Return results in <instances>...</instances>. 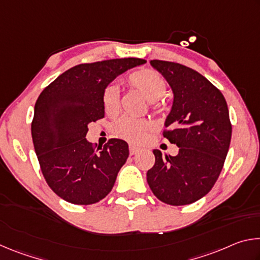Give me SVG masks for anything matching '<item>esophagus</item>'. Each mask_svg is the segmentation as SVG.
<instances>
[{
    "label": "esophagus",
    "instance_id": "esophagus-1",
    "mask_svg": "<svg viewBox=\"0 0 260 260\" xmlns=\"http://www.w3.org/2000/svg\"><path fill=\"white\" fill-rule=\"evenodd\" d=\"M139 151H140L139 148H136V147H134V146H129V153H131L132 156L135 155V153H138Z\"/></svg>",
    "mask_w": 260,
    "mask_h": 260
}]
</instances>
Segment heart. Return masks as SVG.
Wrapping results in <instances>:
<instances>
[{
	"mask_svg": "<svg viewBox=\"0 0 260 260\" xmlns=\"http://www.w3.org/2000/svg\"><path fill=\"white\" fill-rule=\"evenodd\" d=\"M129 86L136 88L150 101H156L164 95L166 81L159 72L152 69H140L127 78ZM102 105L107 113H114L119 109V89L116 86L105 87L102 94ZM151 128L150 121L121 116L113 121L112 133L131 143H140L147 132Z\"/></svg>",
	"mask_w": 260,
	"mask_h": 260,
	"instance_id": "obj_1",
	"label": "heart"
}]
</instances>
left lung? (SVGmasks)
Instances as JSON below:
<instances>
[{"label":"left lung","mask_w":260,"mask_h":260,"mask_svg":"<svg viewBox=\"0 0 260 260\" xmlns=\"http://www.w3.org/2000/svg\"><path fill=\"white\" fill-rule=\"evenodd\" d=\"M151 67L169 82L173 104L164 136L177 144V156L153 149L155 165L147 181L158 200L187 205L204 197L217 181L232 138L226 100L217 87L195 70L153 59Z\"/></svg>","instance_id":"1"}]
</instances>
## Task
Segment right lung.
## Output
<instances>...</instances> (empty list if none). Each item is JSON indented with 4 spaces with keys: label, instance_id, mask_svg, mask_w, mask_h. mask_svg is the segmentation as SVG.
<instances>
[{
    "label": "right lung",
    "instance_id": "add662e5",
    "mask_svg": "<svg viewBox=\"0 0 260 260\" xmlns=\"http://www.w3.org/2000/svg\"><path fill=\"white\" fill-rule=\"evenodd\" d=\"M147 60L120 58L80 64L57 77L34 107L32 139L41 171L56 195L72 204L98 203L111 191L128 144L111 139L94 150L88 125L104 117L105 87Z\"/></svg>",
    "mask_w": 260,
    "mask_h": 260
}]
</instances>
